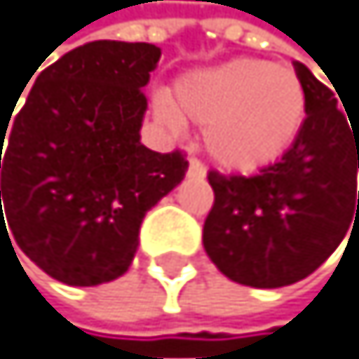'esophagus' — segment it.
<instances>
[{"label":"esophagus","mask_w":359,"mask_h":359,"mask_svg":"<svg viewBox=\"0 0 359 359\" xmlns=\"http://www.w3.org/2000/svg\"><path fill=\"white\" fill-rule=\"evenodd\" d=\"M187 174L197 176V178H203V176H206V167H203V162L199 158H190V167H187Z\"/></svg>","instance_id":"obj_1"}]
</instances>
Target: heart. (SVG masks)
Returning a JSON list of instances; mask_svg holds the SVG:
<instances>
[{
    "mask_svg": "<svg viewBox=\"0 0 359 359\" xmlns=\"http://www.w3.org/2000/svg\"><path fill=\"white\" fill-rule=\"evenodd\" d=\"M307 95L291 68L261 59H233L197 70L160 95L156 116L181 130L183 116L206 126V147L219 165L254 172L275 162L298 137Z\"/></svg>",
    "mask_w": 359,
    "mask_h": 359,
    "instance_id": "b5f03b06",
    "label": "heart"
}]
</instances>
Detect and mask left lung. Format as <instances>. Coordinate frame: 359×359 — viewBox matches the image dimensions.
Segmentation results:
<instances>
[{
  "label": "left lung",
  "mask_w": 359,
  "mask_h": 359,
  "mask_svg": "<svg viewBox=\"0 0 359 359\" xmlns=\"http://www.w3.org/2000/svg\"><path fill=\"white\" fill-rule=\"evenodd\" d=\"M295 73L307 116L291 149L254 176L208 172L215 201L203 248L219 273L254 289L305 279L359 219V116L337 105V89L305 64Z\"/></svg>",
  "instance_id": "1"
}]
</instances>
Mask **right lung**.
I'll return each instance as SVG.
<instances>
[{"label": "right lung", "mask_w": 359, "mask_h": 359, "mask_svg": "<svg viewBox=\"0 0 359 359\" xmlns=\"http://www.w3.org/2000/svg\"><path fill=\"white\" fill-rule=\"evenodd\" d=\"M160 54L151 43H84L36 77L11 123L0 121V233L59 282L123 275L147 210L183 181V151L140 142Z\"/></svg>", "instance_id": "right-lung-1"}]
</instances>
